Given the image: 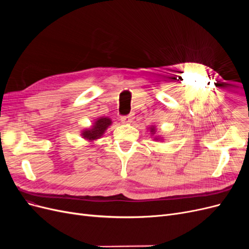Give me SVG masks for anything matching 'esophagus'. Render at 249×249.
Masks as SVG:
<instances>
[{
    "instance_id": "esophagus-1",
    "label": "esophagus",
    "mask_w": 249,
    "mask_h": 249,
    "mask_svg": "<svg viewBox=\"0 0 249 249\" xmlns=\"http://www.w3.org/2000/svg\"><path fill=\"white\" fill-rule=\"evenodd\" d=\"M134 119V114L133 113H130L129 115H125V116H123L122 118H120V120H122L123 124H130L133 122Z\"/></svg>"
}]
</instances>
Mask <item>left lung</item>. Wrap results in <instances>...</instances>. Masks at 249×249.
<instances>
[{
	"instance_id": "left-lung-1",
	"label": "left lung",
	"mask_w": 249,
	"mask_h": 249,
	"mask_svg": "<svg viewBox=\"0 0 249 249\" xmlns=\"http://www.w3.org/2000/svg\"><path fill=\"white\" fill-rule=\"evenodd\" d=\"M155 127H150V133H152V134H155Z\"/></svg>"
}]
</instances>
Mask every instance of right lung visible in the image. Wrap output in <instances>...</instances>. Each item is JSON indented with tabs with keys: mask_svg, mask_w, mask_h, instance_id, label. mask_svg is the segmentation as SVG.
<instances>
[{
	"mask_svg": "<svg viewBox=\"0 0 249 249\" xmlns=\"http://www.w3.org/2000/svg\"><path fill=\"white\" fill-rule=\"evenodd\" d=\"M111 120L108 117H101L94 123L91 129L85 130L82 133L83 137L87 140H95L102 137L104 132L107 130V127L111 124Z\"/></svg>",
	"mask_w": 249,
	"mask_h": 249,
	"instance_id": "add662e5",
	"label": "right lung"
}]
</instances>
